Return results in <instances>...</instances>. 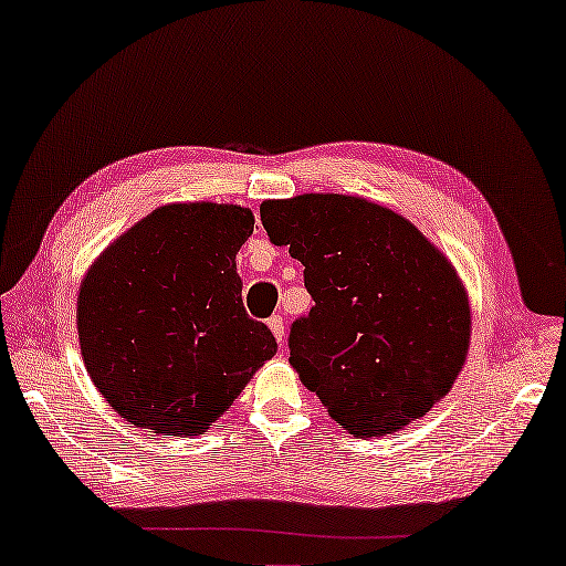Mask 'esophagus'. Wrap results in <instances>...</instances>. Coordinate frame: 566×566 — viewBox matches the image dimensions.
I'll return each instance as SVG.
<instances>
[{"label":"esophagus","mask_w":566,"mask_h":566,"mask_svg":"<svg viewBox=\"0 0 566 566\" xmlns=\"http://www.w3.org/2000/svg\"><path fill=\"white\" fill-rule=\"evenodd\" d=\"M268 328L273 331L275 340L283 346L285 344V321H283V316H271V318H268Z\"/></svg>","instance_id":"esophagus-1"}]
</instances>
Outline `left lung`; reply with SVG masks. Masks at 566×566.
<instances>
[{
	"instance_id": "1",
	"label": "left lung",
	"mask_w": 566,
	"mask_h": 566,
	"mask_svg": "<svg viewBox=\"0 0 566 566\" xmlns=\"http://www.w3.org/2000/svg\"><path fill=\"white\" fill-rule=\"evenodd\" d=\"M261 220L303 263L313 308L291 323V364L333 419L384 437L449 394L469 348L467 293L409 220L316 192L265 200Z\"/></svg>"
}]
</instances>
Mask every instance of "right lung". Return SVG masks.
Wrapping results in <instances>:
<instances>
[{
  "mask_svg": "<svg viewBox=\"0 0 566 566\" xmlns=\"http://www.w3.org/2000/svg\"><path fill=\"white\" fill-rule=\"evenodd\" d=\"M253 212L180 202L150 212L92 265L77 301L87 374L125 421L198 437L275 356L243 305L235 255Z\"/></svg>",
  "mask_w": 566,
  "mask_h": 566,
  "instance_id": "right-lung-1",
  "label": "right lung"
}]
</instances>
